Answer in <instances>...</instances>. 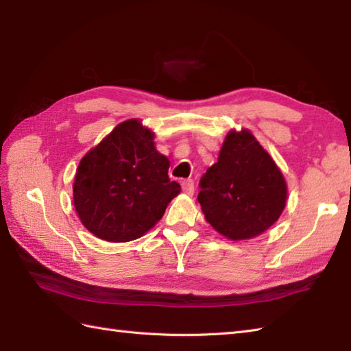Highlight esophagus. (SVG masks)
<instances>
[{
  "mask_svg": "<svg viewBox=\"0 0 351 351\" xmlns=\"http://www.w3.org/2000/svg\"><path fill=\"white\" fill-rule=\"evenodd\" d=\"M181 185H182V190L187 193V195H193V193H195V181L193 180H184Z\"/></svg>",
  "mask_w": 351,
  "mask_h": 351,
  "instance_id": "obj_1",
  "label": "esophagus"
}]
</instances>
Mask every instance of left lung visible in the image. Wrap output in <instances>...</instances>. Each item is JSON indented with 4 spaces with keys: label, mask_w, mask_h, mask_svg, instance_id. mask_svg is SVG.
<instances>
[{
    "label": "left lung",
    "mask_w": 351,
    "mask_h": 351,
    "mask_svg": "<svg viewBox=\"0 0 351 351\" xmlns=\"http://www.w3.org/2000/svg\"><path fill=\"white\" fill-rule=\"evenodd\" d=\"M206 221L230 240L263 234L279 219L287 184L279 167L249 131L229 132L219 161L199 182Z\"/></svg>",
    "instance_id": "8db88e82"
}]
</instances>
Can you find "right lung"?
I'll return each instance as SVG.
<instances>
[{
	"label": "right lung",
	"instance_id": "right-lung-1",
	"mask_svg": "<svg viewBox=\"0 0 351 351\" xmlns=\"http://www.w3.org/2000/svg\"><path fill=\"white\" fill-rule=\"evenodd\" d=\"M167 171L151 131L136 119L117 125L77 169L73 205L83 225L106 241L140 238L181 191Z\"/></svg>",
	"mask_w": 351,
	"mask_h": 351
}]
</instances>
